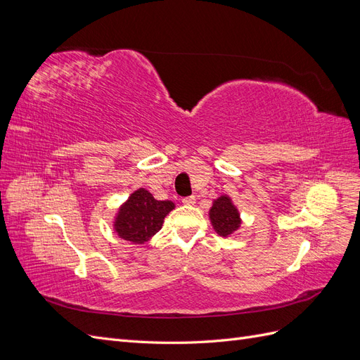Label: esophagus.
<instances>
[{"mask_svg":"<svg viewBox=\"0 0 360 360\" xmlns=\"http://www.w3.org/2000/svg\"><path fill=\"white\" fill-rule=\"evenodd\" d=\"M195 201H197V198H195L193 195H191V197L183 198V204H184V205H193V204H195Z\"/></svg>","mask_w":360,"mask_h":360,"instance_id":"obj_1","label":"esophagus"}]
</instances>
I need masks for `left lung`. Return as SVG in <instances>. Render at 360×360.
Segmentation results:
<instances>
[{
  "mask_svg": "<svg viewBox=\"0 0 360 360\" xmlns=\"http://www.w3.org/2000/svg\"><path fill=\"white\" fill-rule=\"evenodd\" d=\"M209 214L216 233L222 237H226L237 231L242 222L240 214H238L237 209L233 205L231 198L225 197V195H222V197L213 202Z\"/></svg>",
  "mask_w": 360,
  "mask_h": 360,
  "instance_id": "1",
  "label": "left lung"
}]
</instances>
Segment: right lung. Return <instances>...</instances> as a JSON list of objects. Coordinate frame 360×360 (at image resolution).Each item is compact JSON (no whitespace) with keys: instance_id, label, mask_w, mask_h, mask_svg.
I'll return each instance as SVG.
<instances>
[{"instance_id":"obj_1","label":"right lung","mask_w":360,"mask_h":360,"mask_svg":"<svg viewBox=\"0 0 360 360\" xmlns=\"http://www.w3.org/2000/svg\"><path fill=\"white\" fill-rule=\"evenodd\" d=\"M172 209V201H158L148 191L141 188L122 205L114 228L124 240L144 243L160 230L163 219Z\"/></svg>"}]
</instances>
